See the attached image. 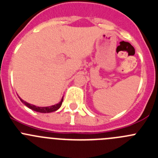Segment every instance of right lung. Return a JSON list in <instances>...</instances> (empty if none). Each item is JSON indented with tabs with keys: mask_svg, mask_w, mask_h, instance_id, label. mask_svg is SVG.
I'll use <instances>...</instances> for the list:
<instances>
[{
	"mask_svg": "<svg viewBox=\"0 0 158 158\" xmlns=\"http://www.w3.org/2000/svg\"><path fill=\"white\" fill-rule=\"evenodd\" d=\"M21 102H22L23 104H25L27 107H28L29 109H32V110L35 111V112H42V113H49V112H55L56 111L57 109H59L60 108L61 105H62L63 102V100H64V98H62V100L58 104H56L54 106H49V107H37L35 106H33V105L29 104V103L26 102L25 101L22 100V98H20Z\"/></svg>",
	"mask_w": 158,
	"mask_h": 158,
	"instance_id": "1",
	"label": "right lung"
}]
</instances>
